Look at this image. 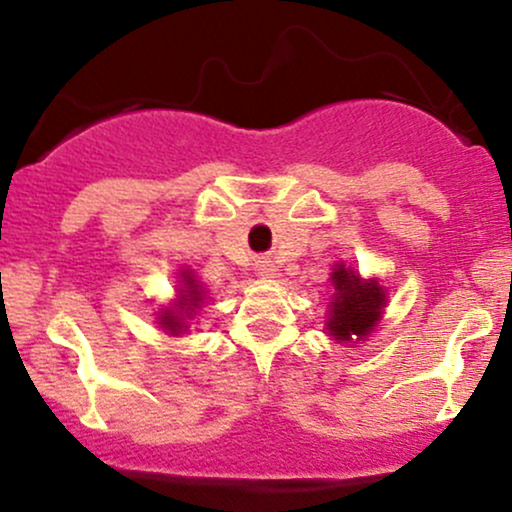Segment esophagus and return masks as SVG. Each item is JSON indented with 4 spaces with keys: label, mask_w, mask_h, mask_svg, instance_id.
Instances as JSON below:
<instances>
[{
    "label": "esophagus",
    "mask_w": 512,
    "mask_h": 512,
    "mask_svg": "<svg viewBox=\"0 0 512 512\" xmlns=\"http://www.w3.org/2000/svg\"><path fill=\"white\" fill-rule=\"evenodd\" d=\"M255 272L260 274V276H274L276 269H274V264L269 262V260H257L255 262Z\"/></svg>",
    "instance_id": "obj_1"
}]
</instances>
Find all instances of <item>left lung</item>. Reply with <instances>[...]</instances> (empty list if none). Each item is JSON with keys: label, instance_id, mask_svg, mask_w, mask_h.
Returning a JSON list of instances; mask_svg holds the SVG:
<instances>
[{"label": "left lung", "instance_id": "obj_1", "mask_svg": "<svg viewBox=\"0 0 512 512\" xmlns=\"http://www.w3.org/2000/svg\"><path fill=\"white\" fill-rule=\"evenodd\" d=\"M334 301L327 320V332L339 342H358L378 325L385 308V291L375 281H361L354 269L337 264L332 272Z\"/></svg>", "mask_w": 512, "mask_h": 512}]
</instances>
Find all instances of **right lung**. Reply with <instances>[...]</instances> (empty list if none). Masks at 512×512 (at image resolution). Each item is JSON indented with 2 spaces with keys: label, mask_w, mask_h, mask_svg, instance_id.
<instances>
[{
  "label": "right lung",
  "mask_w": 512,
  "mask_h": 512,
  "mask_svg": "<svg viewBox=\"0 0 512 512\" xmlns=\"http://www.w3.org/2000/svg\"><path fill=\"white\" fill-rule=\"evenodd\" d=\"M202 289H199L197 279H192L190 272L182 274V303H180V310H166L161 317V325L170 330V334H178V332H185V317H190L195 313V308H199V303L204 301L202 298Z\"/></svg>",
  "instance_id": "1"
}]
</instances>
